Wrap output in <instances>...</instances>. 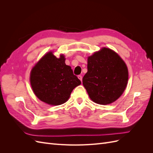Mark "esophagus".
Here are the masks:
<instances>
[{
  "label": "esophagus",
  "mask_w": 153,
  "mask_h": 153,
  "mask_svg": "<svg viewBox=\"0 0 153 153\" xmlns=\"http://www.w3.org/2000/svg\"><path fill=\"white\" fill-rule=\"evenodd\" d=\"M78 79H79L81 82H82V75H78Z\"/></svg>",
  "instance_id": "34e87169"
}]
</instances>
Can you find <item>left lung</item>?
Wrapping results in <instances>:
<instances>
[{
	"instance_id": "left-lung-1",
	"label": "left lung",
	"mask_w": 153,
	"mask_h": 153,
	"mask_svg": "<svg viewBox=\"0 0 153 153\" xmlns=\"http://www.w3.org/2000/svg\"><path fill=\"white\" fill-rule=\"evenodd\" d=\"M128 80L126 64L114 50L104 47L88 57L87 72L82 82L94 103L114 102L123 94Z\"/></svg>"
}]
</instances>
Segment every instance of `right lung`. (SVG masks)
<instances>
[{
    "label": "right lung",
    "instance_id": "add662e5",
    "mask_svg": "<svg viewBox=\"0 0 153 153\" xmlns=\"http://www.w3.org/2000/svg\"><path fill=\"white\" fill-rule=\"evenodd\" d=\"M63 55L57 58L52 52L46 53L32 68L30 82L34 93L43 102L60 105L68 100L71 92L81 84Z\"/></svg>",
    "mask_w": 153,
    "mask_h": 153
}]
</instances>
